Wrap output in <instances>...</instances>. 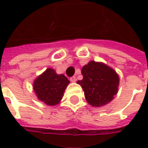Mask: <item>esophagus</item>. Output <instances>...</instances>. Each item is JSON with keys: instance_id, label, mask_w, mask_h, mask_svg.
Instances as JSON below:
<instances>
[{"instance_id": "obj_1", "label": "esophagus", "mask_w": 148, "mask_h": 148, "mask_svg": "<svg viewBox=\"0 0 148 148\" xmlns=\"http://www.w3.org/2000/svg\"><path fill=\"white\" fill-rule=\"evenodd\" d=\"M70 80H71V82H75L76 80H77V78H76V77L73 76V77H71V78H70Z\"/></svg>"}]
</instances>
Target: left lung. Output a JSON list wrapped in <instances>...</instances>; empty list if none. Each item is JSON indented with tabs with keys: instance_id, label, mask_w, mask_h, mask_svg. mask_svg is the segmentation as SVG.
<instances>
[{
	"instance_id": "8db88e82",
	"label": "left lung",
	"mask_w": 148,
	"mask_h": 148,
	"mask_svg": "<svg viewBox=\"0 0 148 148\" xmlns=\"http://www.w3.org/2000/svg\"><path fill=\"white\" fill-rule=\"evenodd\" d=\"M82 74L83 79L77 83L81 85L90 105L100 107L113 99L119 86V77L114 70L103 63L91 61L82 67Z\"/></svg>"
}]
</instances>
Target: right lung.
Wrapping results in <instances>:
<instances>
[{
	"label": "right lung",
	"instance_id": "add662e5",
	"mask_svg": "<svg viewBox=\"0 0 148 148\" xmlns=\"http://www.w3.org/2000/svg\"><path fill=\"white\" fill-rule=\"evenodd\" d=\"M70 81L63 74H57L48 68L34 82V91L40 101L48 105H57L63 96Z\"/></svg>",
	"mask_w": 148,
	"mask_h": 148
}]
</instances>
